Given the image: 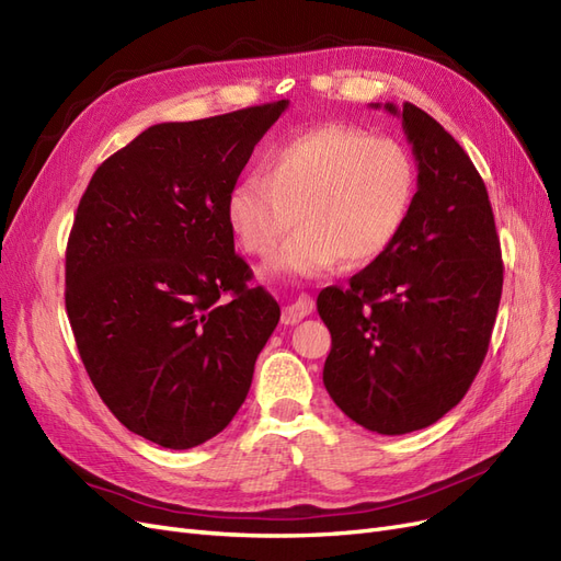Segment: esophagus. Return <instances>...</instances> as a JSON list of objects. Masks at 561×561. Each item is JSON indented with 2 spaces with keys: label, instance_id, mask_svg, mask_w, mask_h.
<instances>
[{
  "label": "esophagus",
  "instance_id": "obj_1",
  "mask_svg": "<svg viewBox=\"0 0 561 561\" xmlns=\"http://www.w3.org/2000/svg\"><path fill=\"white\" fill-rule=\"evenodd\" d=\"M313 309H316V301H313L309 295H301L299 299H295V301L290 304V307L283 309V316H280L283 325H297V322H299L301 318L311 316Z\"/></svg>",
  "mask_w": 561,
  "mask_h": 561
}]
</instances>
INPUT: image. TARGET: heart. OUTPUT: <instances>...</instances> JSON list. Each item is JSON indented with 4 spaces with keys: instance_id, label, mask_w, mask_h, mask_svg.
<instances>
[{
    "instance_id": "1",
    "label": "heart",
    "mask_w": 561,
    "mask_h": 561,
    "mask_svg": "<svg viewBox=\"0 0 561 561\" xmlns=\"http://www.w3.org/2000/svg\"><path fill=\"white\" fill-rule=\"evenodd\" d=\"M419 165L398 140L328 124L271 151L227 194V225L250 254H268L297 222L268 274L320 276L344 260L363 266L390 250L414 213Z\"/></svg>"
}]
</instances>
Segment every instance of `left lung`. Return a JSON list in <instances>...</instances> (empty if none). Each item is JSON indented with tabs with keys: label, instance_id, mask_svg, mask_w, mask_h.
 <instances>
[{
	"label": "left lung",
	"instance_id": "8db88e82",
	"mask_svg": "<svg viewBox=\"0 0 561 561\" xmlns=\"http://www.w3.org/2000/svg\"><path fill=\"white\" fill-rule=\"evenodd\" d=\"M383 107L402 118L419 165L414 213L379 260L318 295V313L332 334L330 398L363 428L404 435L443 419L478 377L503 262L486 186L463 147L412 103Z\"/></svg>",
	"mask_w": 561,
	"mask_h": 561
}]
</instances>
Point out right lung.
Listing matches in <instances>:
<instances>
[{"instance_id":"obj_1","label":"right lung","mask_w":561,"mask_h":561,"mask_svg":"<svg viewBox=\"0 0 561 561\" xmlns=\"http://www.w3.org/2000/svg\"><path fill=\"white\" fill-rule=\"evenodd\" d=\"M287 100L157 124L98 165L65 252V309L98 396L165 449L222 433L278 301L233 250L227 194Z\"/></svg>"}]
</instances>
